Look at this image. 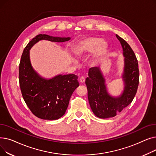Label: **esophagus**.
I'll return each mask as SVG.
<instances>
[{"instance_id":"esophagus-1","label":"esophagus","mask_w":156,"mask_h":156,"mask_svg":"<svg viewBox=\"0 0 156 156\" xmlns=\"http://www.w3.org/2000/svg\"><path fill=\"white\" fill-rule=\"evenodd\" d=\"M85 81V78L84 76H81L80 78V83H84Z\"/></svg>"}]
</instances>
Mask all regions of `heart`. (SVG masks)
<instances>
[{
	"instance_id": "1",
	"label": "heart",
	"mask_w": 156,
	"mask_h": 156,
	"mask_svg": "<svg viewBox=\"0 0 156 156\" xmlns=\"http://www.w3.org/2000/svg\"><path fill=\"white\" fill-rule=\"evenodd\" d=\"M108 44L99 37H89L79 42L75 47V51L78 55L94 52L92 61L94 64L100 62L107 54Z\"/></svg>"
}]
</instances>
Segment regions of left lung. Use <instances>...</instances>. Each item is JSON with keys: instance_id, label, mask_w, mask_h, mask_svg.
Segmentation results:
<instances>
[{"instance_id": "obj_1", "label": "left lung", "mask_w": 156, "mask_h": 156, "mask_svg": "<svg viewBox=\"0 0 156 156\" xmlns=\"http://www.w3.org/2000/svg\"><path fill=\"white\" fill-rule=\"evenodd\" d=\"M116 37L122 45L125 57L122 75L125 87L122 94L118 97H113L108 94L99 67L90 68L88 77L85 80L89 104L95 115L102 119L115 116L132 103L139 83L138 64L135 54L124 39L118 35Z\"/></svg>"}]
</instances>
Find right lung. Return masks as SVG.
I'll list each match as a JSON object with an SVG mask.
<instances>
[{"mask_svg":"<svg viewBox=\"0 0 156 156\" xmlns=\"http://www.w3.org/2000/svg\"><path fill=\"white\" fill-rule=\"evenodd\" d=\"M41 40L64 42L69 37H54L40 34L24 48L19 65V81L24 102L31 112L38 118L55 120L65 114L69 99L79 86L78 76L73 74L58 75L52 79L42 78L33 69L30 60V49Z\"/></svg>","mask_w":156,"mask_h":156,"instance_id":"obj_1","label":"right lung"}]
</instances>
